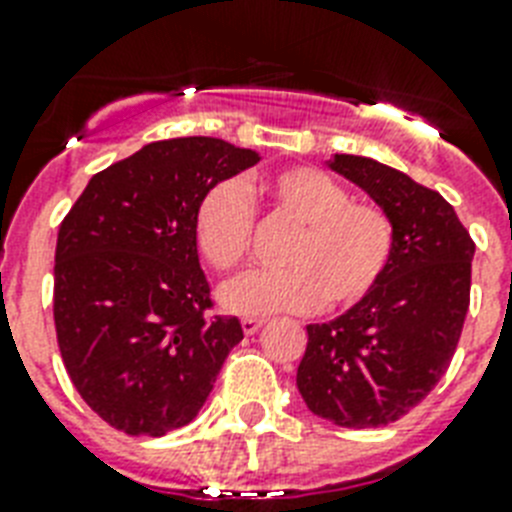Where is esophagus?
<instances>
[{
  "instance_id": "34e87169",
  "label": "esophagus",
  "mask_w": 512,
  "mask_h": 512,
  "mask_svg": "<svg viewBox=\"0 0 512 512\" xmlns=\"http://www.w3.org/2000/svg\"><path fill=\"white\" fill-rule=\"evenodd\" d=\"M263 323H265V321H260V318H244V321H242L244 334H247V336L257 334V331H260V328H263Z\"/></svg>"
}]
</instances>
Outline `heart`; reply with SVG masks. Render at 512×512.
Wrapping results in <instances>:
<instances>
[{
	"instance_id": "obj_1",
	"label": "heart",
	"mask_w": 512,
	"mask_h": 512,
	"mask_svg": "<svg viewBox=\"0 0 512 512\" xmlns=\"http://www.w3.org/2000/svg\"><path fill=\"white\" fill-rule=\"evenodd\" d=\"M270 210L294 220L299 234L284 252L286 268L249 270L220 289L228 313L265 318L342 313L360 305L384 278L394 252V223L376 205L352 202L347 186L310 165L278 170L260 184ZM255 207L236 181L207 186L194 207V242L215 270H234L249 252Z\"/></svg>"
}]
</instances>
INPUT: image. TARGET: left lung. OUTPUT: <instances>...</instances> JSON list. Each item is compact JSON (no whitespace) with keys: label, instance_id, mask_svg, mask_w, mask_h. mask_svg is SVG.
<instances>
[{"label":"left lung","instance_id":"left-lung-1","mask_svg":"<svg viewBox=\"0 0 512 512\" xmlns=\"http://www.w3.org/2000/svg\"><path fill=\"white\" fill-rule=\"evenodd\" d=\"M328 165L392 218L394 252L360 305L307 326L297 389L326 421L373 429L400 421L450 368L471 305L476 244L439 191L400 170L357 155Z\"/></svg>","mask_w":512,"mask_h":512}]
</instances>
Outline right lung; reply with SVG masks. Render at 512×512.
Here are the masks:
<instances>
[{"label":"right lung","mask_w":512,"mask_h":512,"mask_svg":"<svg viewBox=\"0 0 512 512\" xmlns=\"http://www.w3.org/2000/svg\"><path fill=\"white\" fill-rule=\"evenodd\" d=\"M257 160L210 136L152 141L99 170L60 223L57 344L83 402L112 429L162 436L194 421L244 339L239 318L210 313L194 207Z\"/></svg>","instance_id":"1"}]
</instances>
